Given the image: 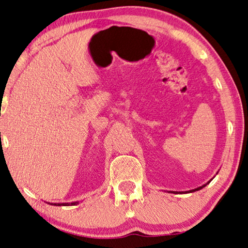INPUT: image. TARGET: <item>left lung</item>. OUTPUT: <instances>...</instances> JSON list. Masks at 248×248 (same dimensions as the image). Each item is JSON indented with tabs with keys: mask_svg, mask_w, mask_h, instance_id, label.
<instances>
[{
	"mask_svg": "<svg viewBox=\"0 0 248 248\" xmlns=\"http://www.w3.org/2000/svg\"><path fill=\"white\" fill-rule=\"evenodd\" d=\"M211 180H212V179H211ZM211 180H210L209 182H206V184H205V185H203V186H199V188H197V189L190 190V191H182V192H179V193H188V192H194V191H198V190H201V189H202V188H203V186H205L206 185H209V184H210V182H211ZM173 193H178V192H173Z\"/></svg>",
	"mask_w": 248,
	"mask_h": 248,
	"instance_id": "left-lung-1",
	"label": "left lung"
}]
</instances>
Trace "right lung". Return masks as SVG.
I'll return each instance as SVG.
<instances>
[{
    "label": "right lung",
    "mask_w": 248,
    "mask_h": 248,
    "mask_svg": "<svg viewBox=\"0 0 248 248\" xmlns=\"http://www.w3.org/2000/svg\"><path fill=\"white\" fill-rule=\"evenodd\" d=\"M78 204V202H72L71 205H76ZM55 205H70L69 203H55Z\"/></svg>",
    "instance_id": "right-lung-1"
}]
</instances>
